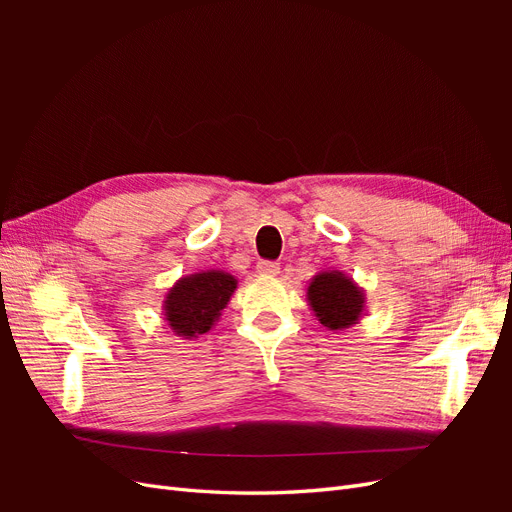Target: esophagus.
Returning a JSON list of instances; mask_svg holds the SVG:
<instances>
[{
	"mask_svg": "<svg viewBox=\"0 0 512 512\" xmlns=\"http://www.w3.org/2000/svg\"><path fill=\"white\" fill-rule=\"evenodd\" d=\"M258 273L265 277H275L280 273V262H271V260H262L258 262Z\"/></svg>",
	"mask_w": 512,
	"mask_h": 512,
	"instance_id": "34e87169",
	"label": "esophagus"
}]
</instances>
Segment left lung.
<instances>
[{"label": "left lung", "instance_id": "8db88e82", "mask_svg": "<svg viewBox=\"0 0 512 512\" xmlns=\"http://www.w3.org/2000/svg\"><path fill=\"white\" fill-rule=\"evenodd\" d=\"M307 305L329 331L354 327L365 316V290L344 271H320L307 286Z\"/></svg>", "mask_w": 512, "mask_h": 512}]
</instances>
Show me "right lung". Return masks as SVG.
Listing matches in <instances>:
<instances>
[{
    "instance_id": "obj_1",
    "label": "right lung",
    "mask_w": 512,
    "mask_h": 512,
    "mask_svg": "<svg viewBox=\"0 0 512 512\" xmlns=\"http://www.w3.org/2000/svg\"><path fill=\"white\" fill-rule=\"evenodd\" d=\"M235 290L237 277L220 269L179 277L162 301L168 329L183 339H196L211 331Z\"/></svg>"
}]
</instances>
